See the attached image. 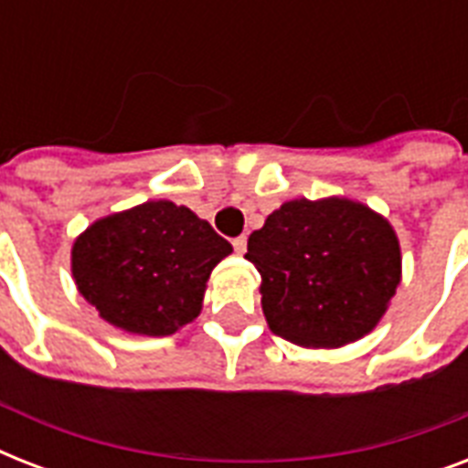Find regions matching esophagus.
<instances>
[{
    "label": "esophagus",
    "mask_w": 468,
    "mask_h": 468,
    "mask_svg": "<svg viewBox=\"0 0 468 468\" xmlns=\"http://www.w3.org/2000/svg\"><path fill=\"white\" fill-rule=\"evenodd\" d=\"M233 250L238 252V255H242V252L248 250V238H245V235H238V238H233Z\"/></svg>",
    "instance_id": "obj_1"
}]
</instances>
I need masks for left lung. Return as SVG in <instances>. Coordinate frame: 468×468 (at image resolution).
Instances as JSON below:
<instances>
[{"label":"left lung","instance_id":"obj_1","mask_svg":"<svg viewBox=\"0 0 468 468\" xmlns=\"http://www.w3.org/2000/svg\"><path fill=\"white\" fill-rule=\"evenodd\" d=\"M271 333L301 347H342L377 325L400 282L388 220L347 198L289 201L250 235Z\"/></svg>","mask_w":468,"mask_h":468}]
</instances>
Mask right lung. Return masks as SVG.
<instances>
[{
  "mask_svg": "<svg viewBox=\"0 0 468 468\" xmlns=\"http://www.w3.org/2000/svg\"><path fill=\"white\" fill-rule=\"evenodd\" d=\"M230 252L186 206L148 201L87 228L72 248V274L112 325L160 337L197 318L213 267Z\"/></svg>",
  "mask_w": 468,
  "mask_h": 468,
  "instance_id": "1",
  "label": "right lung"
}]
</instances>
